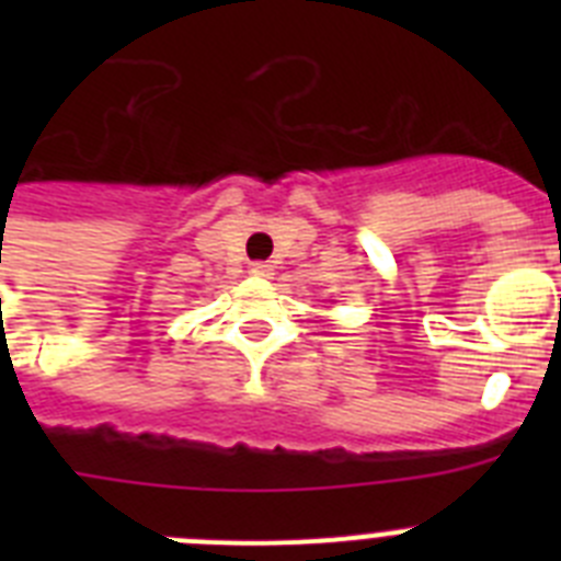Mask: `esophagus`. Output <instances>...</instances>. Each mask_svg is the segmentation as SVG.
Returning a JSON list of instances; mask_svg holds the SVG:
<instances>
[{
	"instance_id": "1",
	"label": "esophagus",
	"mask_w": 561,
	"mask_h": 561,
	"mask_svg": "<svg viewBox=\"0 0 561 561\" xmlns=\"http://www.w3.org/2000/svg\"><path fill=\"white\" fill-rule=\"evenodd\" d=\"M250 272H252V275H257V277H270L272 275V264H266V261H255Z\"/></svg>"
}]
</instances>
